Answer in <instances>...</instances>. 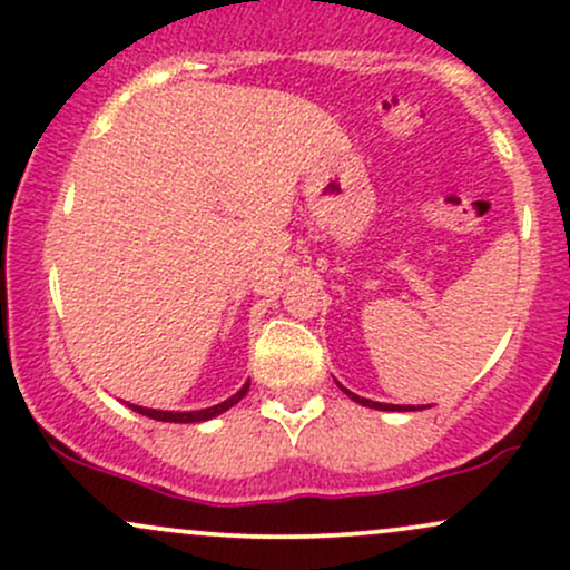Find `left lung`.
Wrapping results in <instances>:
<instances>
[{
  "label": "left lung",
  "mask_w": 570,
  "mask_h": 570,
  "mask_svg": "<svg viewBox=\"0 0 570 570\" xmlns=\"http://www.w3.org/2000/svg\"><path fill=\"white\" fill-rule=\"evenodd\" d=\"M340 391H345V394H348L356 404H362V407H372V410H385V412H415V410H426V407H421V404H417V407H415V404H383V402H372V399L356 396V394H353V391L343 389V385H340Z\"/></svg>",
  "instance_id": "1"
}]
</instances>
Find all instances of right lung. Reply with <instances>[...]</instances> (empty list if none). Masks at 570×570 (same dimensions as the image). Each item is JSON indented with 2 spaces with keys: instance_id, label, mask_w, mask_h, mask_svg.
I'll list each match as a JSON object with an SVG mask.
<instances>
[{
  "instance_id": "obj_1",
  "label": "right lung",
  "mask_w": 570,
  "mask_h": 570,
  "mask_svg": "<svg viewBox=\"0 0 570 570\" xmlns=\"http://www.w3.org/2000/svg\"><path fill=\"white\" fill-rule=\"evenodd\" d=\"M248 391V381L240 385V391H235L230 399H225V402L214 404V407H206V410H187V412H174V410H153V407H141V404H128L130 410L139 412V415H147L153 417V421H163V423H203V421H212V417L222 415L225 410H230L233 404H238L240 399L246 396Z\"/></svg>"
}]
</instances>
